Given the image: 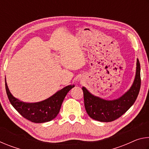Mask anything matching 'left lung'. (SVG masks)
I'll list each match as a JSON object with an SVG mask.
<instances>
[{"instance_id": "left-lung-1", "label": "left lung", "mask_w": 149, "mask_h": 149, "mask_svg": "<svg viewBox=\"0 0 149 149\" xmlns=\"http://www.w3.org/2000/svg\"><path fill=\"white\" fill-rule=\"evenodd\" d=\"M141 87L140 63L137 59V68L134 81L130 89L117 99L107 100L96 97L83 87L84 104L86 112L95 120L110 122L119 118L130 109L137 99Z\"/></svg>"}]
</instances>
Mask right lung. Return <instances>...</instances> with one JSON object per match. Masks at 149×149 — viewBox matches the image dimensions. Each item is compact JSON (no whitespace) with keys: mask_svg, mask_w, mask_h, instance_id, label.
<instances>
[{"mask_svg":"<svg viewBox=\"0 0 149 149\" xmlns=\"http://www.w3.org/2000/svg\"><path fill=\"white\" fill-rule=\"evenodd\" d=\"M6 94L13 107L24 118L34 123H44L50 122L56 118L65 95L75 87L70 85L58 91L51 97L42 101L27 103L18 100L11 94L5 79Z\"/></svg>","mask_w":149,"mask_h":149,"instance_id":"add662e5","label":"right lung"}]
</instances>
